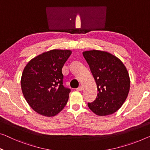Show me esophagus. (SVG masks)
Returning a JSON list of instances; mask_svg holds the SVG:
<instances>
[{
  "mask_svg": "<svg viewBox=\"0 0 150 150\" xmlns=\"http://www.w3.org/2000/svg\"><path fill=\"white\" fill-rule=\"evenodd\" d=\"M77 90L79 91H81L83 90V86H79V88H77Z\"/></svg>",
  "mask_w": 150,
  "mask_h": 150,
  "instance_id": "1",
  "label": "esophagus"
}]
</instances>
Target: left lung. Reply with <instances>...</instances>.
<instances>
[{"instance_id":"1","label":"left lung","mask_w":150,"mask_h":150,"mask_svg":"<svg viewBox=\"0 0 150 150\" xmlns=\"http://www.w3.org/2000/svg\"><path fill=\"white\" fill-rule=\"evenodd\" d=\"M96 83L98 95L89 109L99 116L117 112L126 100L130 89L128 71L117 57L104 51L89 50L83 52Z\"/></svg>"}]
</instances>
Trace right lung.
Masks as SVG:
<instances>
[{"label": "right lung", "instance_id": "add662e5", "mask_svg": "<svg viewBox=\"0 0 150 150\" xmlns=\"http://www.w3.org/2000/svg\"><path fill=\"white\" fill-rule=\"evenodd\" d=\"M69 50L44 52L27 64L21 86L27 102L40 115L53 117L66 106L71 89L63 86L62 69L71 54Z\"/></svg>", "mask_w": 150, "mask_h": 150}]
</instances>
